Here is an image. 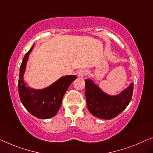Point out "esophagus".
Listing matches in <instances>:
<instances>
[{
  "label": "esophagus",
  "instance_id": "esophagus-1",
  "mask_svg": "<svg viewBox=\"0 0 153 153\" xmlns=\"http://www.w3.org/2000/svg\"><path fill=\"white\" fill-rule=\"evenodd\" d=\"M88 71L87 70L85 69H82L78 71V76L79 77H84L87 75Z\"/></svg>",
  "mask_w": 153,
  "mask_h": 153
}]
</instances>
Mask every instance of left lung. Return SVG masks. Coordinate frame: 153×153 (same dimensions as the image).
Segmentation results:
<instances>
[{
  "label": "left lung",
  "mask_w": 153,
  "mask_h": 153,
  "mask_svg": "<svg viewBox=\"0 0 153 153\" xmlns=\"http://www.w3.org/2000/svg\"><path fill=\"white\" fill-rule=\"evenodd\" d=\"M85 88L86 104L89 112L98 118L111 120L122 113L129 104L133 96V84L115 96L102 92L89 79L85 80Z\"/></svg>",
  "instance_id": "8db88e82"
}]
</instances>
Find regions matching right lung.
Wrapping results in <instances>:
<instances>
[{
    "instance_id": "1",
    "label": "right lung",
    "mask_w": 153,
    "mask_h": 153,
    "mask_svg": "<svg viewBox=\"0 0 153 153\" xmlns=\"http://www.w3.org/2000/svg\"><path fill=\"white\" fill-rule=\"evenodd\" d=\"M33 45L25 55L20 65L18 93L22 104L31 115L40 119H49L58 113L62 104L64 95L77 77L76 76L62 77L52 85L42 90L32 89L27 86L23 80V74L29 55L33 49Z\"/></svg>"
}]
</instances>
